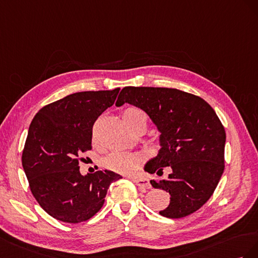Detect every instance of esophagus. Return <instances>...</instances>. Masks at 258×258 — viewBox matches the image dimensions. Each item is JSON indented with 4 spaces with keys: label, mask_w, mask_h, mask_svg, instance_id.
Returning <instances> with one entry per match:
<instances>
[{
    "label": "esophagus",
    "mask_w": 258,
    "mask_h": 258,
    "mask_svg": "<svg viewBox=\"0 0 258 258\" xmlns=\"http://www.w3.org/2000/svg\"><path fill=\"white\" fill-rule=\"evenodd\" d=\"M132 181H133L135 185H137L138 187H141L142 189H149L151 187L150 182L148 179L146 178H137V177H131Z\"/></svg>",
    "instance_id": "obj_1"
}]
</instances>
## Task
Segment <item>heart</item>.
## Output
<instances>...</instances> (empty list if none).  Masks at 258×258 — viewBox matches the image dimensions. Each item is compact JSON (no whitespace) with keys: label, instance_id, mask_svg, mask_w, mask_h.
Instances as JSON below:
<instances>
[{"label":"heart","instance_id":"heart-1","mask_svg":"<svg viewBox=\"0 0 258 258\" xmlns=\"http://www.w3.org/2000/svg\"><path fill=\"white\" fill-rule=\"evenodd\" d=\"M123 120L128 125V127L133 131L138 126H147V117L145 113L137 108H127L123 113ZM144 163V158L136 153H130L125 151H113L107 156L102 164L108 170L116 173L130 174L137 171L139 166Z\"/></svg>","mask_w":258,"mask_h":258}]
</instances>
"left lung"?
<instances>
[{"mask_svg":"<svg viewBox=\"0 0 258 258\" xmlns=\"http://www.w3.org/2000/svg\"><path fill=\"white\" fill-rule=\"evenodd\" d=\"M125 102L144 110L161 132L162 148L145 167L158 174L151 186L171 196L159 213L168 218L192 214L214 194L225 170L226 132L214 109L194 94L167 87L126 86L115 105ZM166 166L173 172L160 179Z\"/></svg>","mask_w":258,"mask_h":258,"instance_id":"left-lung-1","label":"left lung"}]
</instances>
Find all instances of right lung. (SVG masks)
<instances>
[{
	"instance_id": "1",
	"label": "right lung",
	"mask_w": 258,
	"mask_h": 258,
	"mask_svg": "<svg viewBox=\"0 0 258 258\" xmlns=\"http://www.w3.org/2000/svg\"><path fill=\"white\" fill-rule=\"evenodd\" d=\"M119 92L75 93L34 115L21 162L33 197L51 217L69 224L85 222L102 208L110 185L122 178L110 171L82 176L79 170L82 154L92 150L94 123Z\"/></svg>"
}]
</instances>
